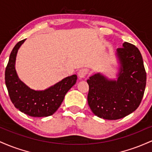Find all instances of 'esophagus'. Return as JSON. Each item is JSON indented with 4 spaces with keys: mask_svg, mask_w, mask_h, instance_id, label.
Masks as SVG:
<instances>
[{
    "mask_svg": "<svg viewBox=\"0 0 152 152\" xmlns=\"http://www.w3.org/2000/svg\"><path fill=\"white\" fill-rule=\"evenodd\" d=\"M88 74V70L86 69H81L78 71V76L80 78H84L87 74Z\"/></svg>",
    "mask_w": 152,
    "mask_h": 152,
    "instance_id": "1",
    "label": "esophagus"
}]
</instances>
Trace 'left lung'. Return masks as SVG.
I'll list each match as a JSON object with an SVG mask.
<instances>
[{"mask_svg":"<svg viewBox=\"0 0 152 152\" xmlns=\"http://www.w3.org/2000/svg\"><path fill=\"white\" fill-rule=\"evenodd\" d=\"M116 54L121 64L117 81L108 80L99 73L87 80L91 110L96 116L108 120L119 119L135 111L146 87V73L137 47L124 42Z\"/></svg>","mask_w":152,"mask_h":152,"instance_id":"obj_1","label":"left lung"}]
</instances>
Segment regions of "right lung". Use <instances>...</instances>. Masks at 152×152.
Listing matches in <instances>:
<instances>
[{"label": "right lung", "instance_id": "1", "mask_svg": "<svg viewBox=\"0 0 152 152\" xmlns=\"http://www.w3.org/2000/svg\"><path fill=\"white\" fill-rule=\"evenodd\" d=\"M26 39L17 43L10 53L5 71V81L10 100L19 111L33 117L52 115L61 106L68 91L76 83V75L68 76L44 91L31 89L19 79L15 69L18 48Z\"/></svg>", "mask_w": 152, "mask_h": 152}]
</instances>
